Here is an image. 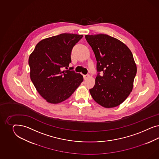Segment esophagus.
<instances>
[{
	"instance_id": "obj_1",
	"label": "esophagus",
	"mask_w": 159,
	"mask_h": 159,
	"mask_svg": "<svg viewBox=\"0 0 159 159\" xmlns=\"http://www.w3.org/2000/svg\"><path fill=\"white\" fill-rule=\"evenodd\" d=\"M89 77V75H83V78L84 80H86L87 79L88 77Z\"/></svg>"
}]
</instances>
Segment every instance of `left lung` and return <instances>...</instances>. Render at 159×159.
<instances>
[{
  "mask_svg": "<svg viewBox=\"0 0 159 159\" xmlns=\"http://www.w3.org/2000/svg\"><path fill=\"white\" fill-rule=\"evenodd\" d=\"M85 38L95 54L98 72L95 85L89 90L91 96L105 108L120 105L132 92L136 75L132 53L125 43L107 34Z\"/></svg>",
  "mask_w": 159,
  "mask_h": 159,
  "instance_id": "obj_1",
  "label": "left lung"
}]
</instances>
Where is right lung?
<instances>
[{
	"mask_svg": "<svg viewBox=\"0 0 159 159\" xmlns=\"http://www.w3.org/2000/svg\"><path fill=\"white\" fill-rule=\"evenodd\" d=\"M82 35L63 33L39 41L29 59L30 78L39 94L51 104L71 96L83 81L81 74L64 70L71 62L73 47Z\"/></svg>",
	"mask_w": 159,
	"mask_h": 159,
	"instance_id": "obj_1",
	"label": "right lung"
}]
</instances>
